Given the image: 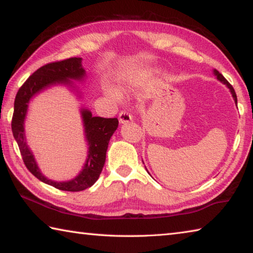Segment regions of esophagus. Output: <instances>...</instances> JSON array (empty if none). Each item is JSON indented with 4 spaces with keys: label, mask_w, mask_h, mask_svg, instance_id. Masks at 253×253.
<instances>
[{
    "label": "esophagus",
    "mask_w": 253,
    "mask_h": 253,
    "mask_svg": "<svg viewBox=\"0 0 253 253\" xmlns=\"http://www.w3.org/2000/svg\"><path fill=\"white\" fill-rule=\"evenodd\" d=\"M118 119H119V123L125 124V123L130 122L131 119H132V116H131V115H130L129 113H128V111H126V110H122L121 113H119V117H118Z\"/></svg>",
    "instance_id": "34e87169"
}]
</instances>
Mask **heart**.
Here are the masks:
<instances>
[{"label": "heart", "mask_w": 253, "mask_h": 253, "mask_svg": "<svg viewBox=\"0 0 253 253\" xmlns=\"http://www.w3.org/2000/svg\"><path fill=\"white\" fill-rule=\"evenodd\" d=\"M109 95L113 96V97H117V95H116V93H115L114 91H109Z\"/></svg>", "instance_id": "obj_1"}]
</instances>
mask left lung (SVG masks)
<instances>
[{
    "label": "left lung",
    "instance_id": "1",
    "mask_svg": "<svg viewBox=\"0 0 253 253\" xmlns=\"http://www.w3.org/2000/svg\"><path fill=\"white\" fill-rule=\"evenodd\" d=\"M214 75H215L216 76V78L217 79H219L220 81H222V83H223L224 84H226V85H228V87L230 88V90H231V93H232V96H233V98H234V101H235V104H237V93H235V91H234V89H233V87H232V85H231V84L229 83V81L228 80H226L225 78H224V77L223 76H222L221 74H220V72L219 71H217V70H214Z\"/></svg>",
    "mask_w": 253,
    "mask_h": 253
}]
</instances>
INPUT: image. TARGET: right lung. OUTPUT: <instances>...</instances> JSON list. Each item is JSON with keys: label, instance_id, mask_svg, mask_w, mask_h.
Wrapping results in <instances>:
<instances>
[{"label": "right lung", "instance_id": "add662e5", "mask_svg": "<svg viewBox=\"0 0 253 253\" xmlns=\"http://www.w3.org/2000/svg\"><path fill=\"white\" fill-rule=\"evenodd\" d=\"M85 75L81 67V58H69L60 61L46 63L29 77L21 85L14 100V111L12 117V132L19 145L21 156L27 169L34 176L58 190L79 192L90 187L99 177L106 161V152L110 137L118 127L117 118L92 117L91 113L84 109L83 118L85 137L89 144L88 160L84 169L76 178L68 182H54L44 177L38 168L32 153L24 140L23 122L28 109V102L37 92L55 84H70V79L80 80Z\"/></svg>", "mask_w": 253, "mask_h": 253}]
</instances>
